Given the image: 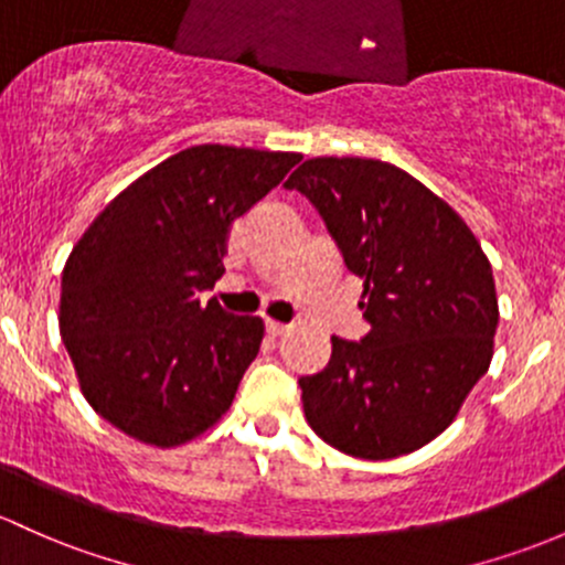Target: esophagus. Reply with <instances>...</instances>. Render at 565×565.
I'll list each match as a JSON object with an SVG mask.
<instances>
[{
  "label": "esophagus",
  "mask_w": 565,
  "mask_h": 565,
  "mask_svg": "<svg viewBox=\"0 0 565 565\" xmlns=\"http://www.w3.org/2000/svg\"><path fill=\"white\" fill-rule=\"evenodd\" d=\"M285 331H288V326H285V323H277V320H266V333H269V337H282Z\"/></svg>",
  "instance_id": "obj_1"
}]
</instances>
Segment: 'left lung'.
<instances>
[{
  "mask_svg": "<svg viewBox=\"0 0 565 565\" xmlns=\"http://www.w3.org/2000/svg\"><path fill=\"white\" fill-rule=\"evenodd\" d=\"M320 212L361 277L372 331L331 337L323 372L301 377L307 423L353 458L420 450L488 372L499 329L490 260L450 204L393 163L309 159L285 183Z\"/></svg>",
  "mask_w": 565,
  "mask_h": 565,
  "instance_id": "8db88e82",
  "label": "left lung"
}]
</instances>
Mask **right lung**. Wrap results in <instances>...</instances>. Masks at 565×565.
<instances>
[{"mask_svg": "<svg viewBox=\"0 0 565 565\" xmlns=\"http://www.w3.org/2000/svg\"><path fill=\"white\" fill-rule=\"evenodd\" d=\"M299 161L193 145L120 191L72 247L64 348L86 402L131 439L185 445L232 406L264 320L202 305L199 294L221 280L232 223Z\"/></svg>", "mask_w": 565, "mask_h": 565, "instance_id": "obj_1", "label": "right lung"}]
</instances>
